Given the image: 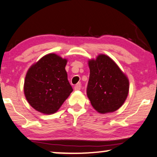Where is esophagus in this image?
Returning a JSON list of instances; mask_svg holds the SVG:
<instances>
[{"instance_id":"obj_1","label":"esophagus","mask_w":157,"mask_h":157,"mask_svg":"<svg viewBox=\"0 0 157 157\" xmlns=\"http://www.w3.org/2000/svg\"><path fill=\"white\" fill-rule=\"evenodd\" d=\"M81 88H82V84H81V83H78L75 86H74V90L75 91H78V90H80Z\"/></svg>"}]
</instances>
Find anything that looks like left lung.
<instances>
[{"mask_svg": "<svg viewBox=\"0 0 157 157\" xmlns=\"http://www.w3.org/2000/svg\"><path fill=\"white\" fill-rule=\"evenodd\" d=\"M88 64L90 73L86 94L92 107L100 113L117 111L128 95L127 77L107 55H98Z\"/></svg>", "mask_w": 157, "mask_h": 157, "instance_id": "8db88e82", "label": "left lung"}]
</instances>
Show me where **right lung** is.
I'll list each match as a JSON object with an SVG mask.
<instances>
[{
    "label": "right lung",
    "mask_w": 157,
    "mask_h": 157,
    "mask_svg": "<svg viewBox=\"0 0 157 157\" xmlns=\"http://www.w3.org/2000/svg\"><path fill=\"white\" fill-rule=\"evenodd\" d=\"M66 64L67 59L49 54L29 68L24 92L29 104L37 111L55 113L73 92L67 80Z\"/></svg>",
    "instance_id": "right-lung-1"
}]
</instances>
